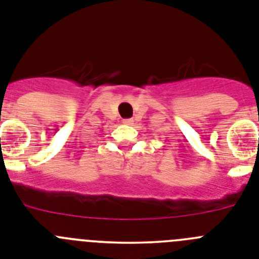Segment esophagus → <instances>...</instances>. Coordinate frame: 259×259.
I'll return each instance as SVG.
<instances>
[{"mask_svg":"<svg viewBox=\"0 0 259 259\" xmlns=\"http://www.w3.org/2000/svg\"><path fill=\"white\" fill-rule=\"evenodd\" d=\"M123 123H125V124H132V123H134V120H132V119H124V120H123Z\"/></svg>","mask_w":259,"mask_h":259,"instance_id":"obj_1","label":"esophagus"}]
</instances>
